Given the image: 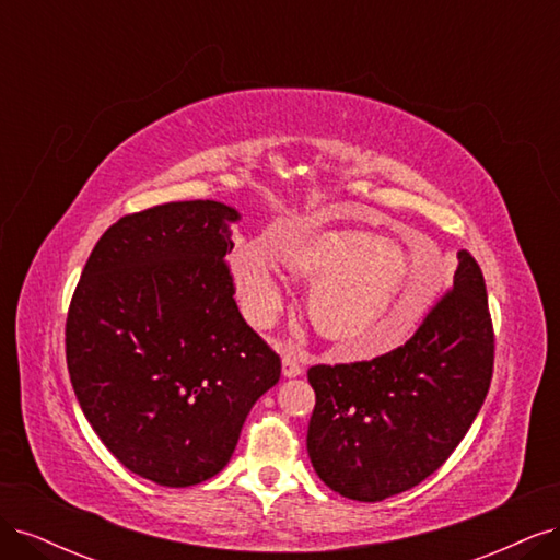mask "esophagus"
<instances>
[{
	"label": "esophagus",
	"instance_id": "obj_1",
	"mask_svg": "<svg viewBox=\"0 0 560 560\" xmlns=\"http://www.w3.org/2000/svg\"><path fill=\"white\" fill-rule=\"evenodd\" d=\"M301 364H299V360H296V354L294 352H284L282 354V376L284 378H296V376H301Z\"/></svg>",
	"mask_w": 560,
	"mask_h": 560
}]
</instances>
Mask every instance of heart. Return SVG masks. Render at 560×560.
Returning <instances> with one entry per match:
<instances>
[{
    "label": "heart",
    "instance_id": "obj_1",
    "mask_svg": "<svg viewBox=\"0 0 560 560\" xmlns=\"http://www.w3.org/2000/svg\"><path fill=\"white\" fill-rule=\"evenodd\" d=\"M276 257L287 278L311 287L306 311L317 334L352 358L399 346L430 306L442 273L434 245L425 259L411 261L399 245L366 231L296 233ZM233 280L252 325H273L287 294L259 247L235 254Z\"/></svg>",
    "mask_w": 560,
    "mask_h": 560
}]
</instances>
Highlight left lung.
Returning a JSON list of instances; mask_svg holds the SVG:
<instances>
[{"label": "left lung", "mask_w": 560, "mask_h": 560, "mask_svg": "<svg viewBox=\"0 0 560 560\" xmlns=\"http://www.w3.org/2000/svg\"><path fill=\"white\" fill-rule=\"evenodd\" d=\"M495 334L479 264L457 254L453 287L404 346L350 364H315L308 455L338 495L381 502L442 467L493 378Z\"/></svg>", "instance_id": "left-lung-1"}]
</instances>
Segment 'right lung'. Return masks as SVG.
I'll list each match as a JSON object with an SVG mask.
<instances>
[{"label": "right lung", "instance_id": "right-lung-1", "mask_svg": "<svg viewBox=\"0 0 560 560\" xmlns=\"http://www.w3.org/2000/svg\"><path fill=\"white\" fill-rule=\"evenodd\" d=\"M217 200L163 202L112 224L83 266L65 325L83 416L118 463L186 488L222 471L280 358L235 306Z\"/></svg>", "mask_w": 560, "mask_h": 560}]
</instances>
